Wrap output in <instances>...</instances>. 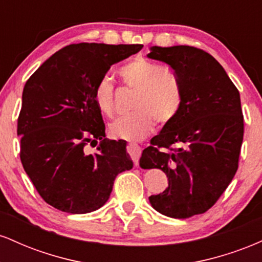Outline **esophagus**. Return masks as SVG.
I'll return each instance as SVG.
<instances>
[{"label":"esophagus","mask_w":262,"mask_h":262,"mask_svg":"<svg viewBox=\"0 0 262 262\" xmlns=\"http://www.w3.org/2000/svg\"><path fill=\"white\" fill-rule=\"evenodd\" d=\"M127 148H128V154L130 155L134 165L135 166H138V164H139V158L141 155V148L135 143H129Z\"/></svg>","instance_id":"obj_1"}]
</instances>
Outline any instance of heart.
<instances>
[{
  "mask_svg": "<svg viewBox=\"0 0 262 262\" xmlns=\"http://www.w3.org/2000/svg\"><path fill=\"white\" fill-rule=\"evenodd\" d=\"M125 86L135 90L132 114L110 124V134L125 140H139L154 130L155 121L170 124L181 112L183 91L173 70L145 59H134L119 69ZM93 101L106 117L114 113V85L110 77H101L93 89Z\"/></svg>",
  "mask_w": 262,
  "mask_h": 262,
  "instance_id": "b5f03b06",
  "label": "heart"
}]
</instances>
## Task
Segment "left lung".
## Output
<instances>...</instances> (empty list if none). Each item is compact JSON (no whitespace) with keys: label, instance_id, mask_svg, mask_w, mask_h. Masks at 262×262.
<instances>
[{"label":"left lung","instance_id":"obj_1","mask_svg":"<svg viewBox=\"0 0 262 262\" xmlns=\"http://www.w3.org/2000/svg\"><path fill=\"white\" fill-rule=\"evenodd\" d=\"M148 58L169 65L183 91L181 112L141 154L143 169L156 167L169 177V187L149 201L171 218L203 214L239 166L244 137L239 91L223 66L196 47H152Z\"/></svg>","mask_w":262,"mask_h":262}]
</instances>
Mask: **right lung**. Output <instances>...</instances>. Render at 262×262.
I'll list each match as a JSON object with an SVG mask.
<instances>
[{"mask_svg":"<svg viewBox=\"0 0 262 262\" xmlns=\"http://www.w3.org/2000/svg\"><path fill=\"white\" fill-rule=\"evenodd\" d=\"M141 44H70L53 54L27 80L17 119L23 169L40 197L73 214L98 209L118 173L133 161L124 140H107L93 89L111 65ZM100 145L95 152L89 146Z\"/></svg>","mask_w":262,"mask_h":262,"instance_id":"add662e5","label":"right lung"}]
</instances>
